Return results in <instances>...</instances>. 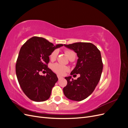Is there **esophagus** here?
Wrapping results in <instances>:
<instances>
[{
	"label": "esophagus",
	"mask_w": 128,
	"mask_h": 128,
	"mask_svg": "<svg viewBox=\"0 0 128 128\" xmlns=\"http://www.w3.org/2000/svg\"><path fill=\"white\" fill-rule=\"evenodd\" d=\"M58 79H59V80H61L62 78H63V77H62V76H59V75H58Z\"/></svg>",
	"instance_id": "esophagus-1"
}]
</instances>
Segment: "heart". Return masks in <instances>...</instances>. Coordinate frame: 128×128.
<instances>
[{"label": "heart", "instance_id": "heart-1", "mask_svg": "<svg viewBox=\"0 0 128 128\" xmlns=\"http://www.w3.org/2000/svg\"><path fill=\"white\" fill-rule=\"evenodd\" d=\"M65 53L68 59L72 54H74V53L72 51H70V50H66V51H65ZM57 54L58 51L56 50H54V51L52 52V53L50 56V59L51 60H54L56 59ZM52 68L54 72L57 73L59 75H64L65 72H67L68 69L67 67L60 64H53L52 66Z\"/></svg>", "mask_w": 128, "mask_h": 128}]
</instances>
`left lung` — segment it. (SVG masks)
I'll list each match as a JSON object with an SVG mask.
<instances>
[{"instance_id":"left-lung-1","label":"left lung","mask_w":128,"mask_h":128,"mask_svg":"<svg viewBox=\"0 0 128 128\" xmlns=\"http://www.w3.org/2000/svg\"><path fill=\"white\" fill-rule=\"evenodd\" d=\"M64 46L77 53L78 59L70 75L79 74L80 77L74 80L72 76L65 77L67 84L63 88L64 94L68 99L80 102L88 98L99 82L103 68L101 53L90 42H78Z\"/></svg>"}]
</instances>
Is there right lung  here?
Masks as SVG:
<instances>
[{
    "mask_svg": "<svg viewBox=\"0 0 128 128\" xmlns=\"http://www.w3.org/2000/svg\"><path fill=\"white\" fill-rule=\"evenodd\" d=\"M64 46L54 45L42 37H33L22 45L16 64V74L19 84L24 94L36 102L47 100L58 78L48 67L49 56L53 51ZM46 70V75H39Z\"/></svg>",
    "mask_w": 128,
    "mask_h": 128,
    "instance_id": "1",
    "label": "right lung"
}]
</instances>
